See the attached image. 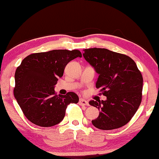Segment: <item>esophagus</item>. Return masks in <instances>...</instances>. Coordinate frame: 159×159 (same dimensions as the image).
Masks as SVG:
<instances>
[{"instance_id": "esophagus-1", "label": "esophagus", "mask_w": 159, "mask_h": 159, "mask_svg": "<svg viewBox=\"0 0 159 159\" xmlns=\"http://www.w3.org/2000/svg\"><path fill=\"white\" fill-rule=\"evenodd\" d=\"M79 104L80 105H89V102L83 99V98H80L79 101Z\"/></svg>"}]
</instances>
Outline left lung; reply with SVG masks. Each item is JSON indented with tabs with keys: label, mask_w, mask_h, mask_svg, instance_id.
Returning <instances> with one entry per match:
<instances>
[{
	"label": "left lung",
	"mask_w": 159,
	"mask_h": 159,
	"mask_svg": "<svg viewBox=\"0 0 159 159\" xmlns=\"http://www.w3.org/2000/svg\"><path fill=\"white\" fill-rule=\"evenodd\" d=\"M85 60L99 75L96 87L107 97L90 101L99 115L91 121L97 129L112 130L124 126L138 110L142 101L143 78L137 65L126 55L104 48L84 50Z\"/></svg>",
	"instance_id": "8db88e82"
}]
</instances>
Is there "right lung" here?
I'll return each instance as SVG.
<instances>
[{"label": "right lung", "instance_id": "obj_1", "mask_svg": "<svg viewBox=\"0 0 159 159\" xmlns=\"http://www.w3.org/2000/svg\"><path fill=\"white\" fill-rule=\"evenodd\" d=\"M82 57L79 50L55 49L30 54L21 61L15 75L14 95L26 117L42 127L63 120L70 103H77L74 92L56 95L54 86L70 61Z\"/></svg>", "mask_w": 159, "mask_h": 159}]
</instances>
